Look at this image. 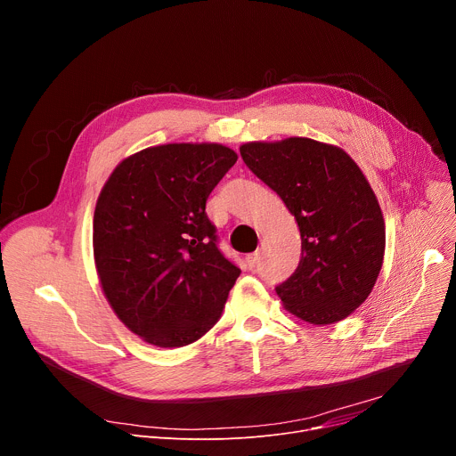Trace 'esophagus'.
I'll return each instance as SVG.
<instances>
[{
	"label": "esophagus",
	"instance_id": "obj_1",
	"mask_svg": "<svg viewBox=\"0 0 456 456\" xmlns=\"http://www.w3.org/2000/svg\"><path fill=\"white\" fill-rule=\"evenodd\" d=\"M257 262H259V252H252V254L245 256V265L248 269H254L257 265Z\"/></svg>",
	"mask_w": 456,
	"mask_h": 456
}]
</instances>
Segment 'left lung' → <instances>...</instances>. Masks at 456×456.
I'll use <instances>...</instances> for the list:
<instances>
[{
  "instance_id": "1",
  "label": "left lung",
  "mask_w": 456,
  "mask_h": 456,
  "mask_svg": "<svg viewBox=\"0 0 456 456\" xmlns=\"http://www.w3.org/2000/svg\"><path fill=\"white\" fill-rule=\"evenodd\" d=\"M240 153L299 227V265L276 287L283 306L310 324L348 317L370 296L386 247L382 211L364 173L345 150L306 137L254 141Z\"/></svg>"
}]
</instances>
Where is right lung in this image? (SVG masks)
Wrapping results in <instances>:
<instances>
[{"label":"right lung","instance_id":"1","mask_svg":"<svg viewBox=\"0 0 456 456\" xmlns=\"http://www.w3.org/2000/svg\"><path fill=\"white\" fill-rule=\"evenodd\" d=\"M238 155L216 142L162 144L124 159L94 213V259L117 317L178 348L220 319L240 269L216 247L206 202Z\"/></svg>","mask_w":456,"mask_h":456}]
</instances>
